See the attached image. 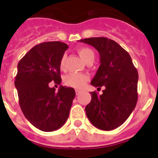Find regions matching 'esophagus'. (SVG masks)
Returning <instances> with one entry per match:
<instances>
[{
    "label": "esophagus",
    "mask_w": 158,
    "mask_h": 158,
    "mask_svg": "<svg viewBox=\"0 0 158 158\" xmlns=\"http://www.w3.org/2000/svg\"><path fill=\"white\" fill-rule=\"evenodd\" d=\"M75 92H76V95H79L81 93V90H78V89H76Z\"/></svg>",
    "instance_id": "1"
}]
</instances>
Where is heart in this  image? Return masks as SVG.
<instances>
[{
    "instance_id": "obj_1",
    "label": "heart",
    "mask_w": 158,
    "mask_h": 158,
    "mask_svg": "<svg viewBox=\"0 0 158 158\" xmlns=\"http://www.w3.org/2000/svg\"><path fill=\"white\" fill-rule=\"evenodd\" d=\"M77 52L85 62H87L89 60H94V52L93 51V50L89 47H80L77 50ZM65 59H66V55L64 54L60 60V68L61 69H63L65 66ZM87 81L88 77L86 75L81 74V73H69L64 78V82L66 85L75 88V89L82 88L85 85V84L87 82Z\"/></svg>"
}]
</instances>
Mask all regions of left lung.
<instances>
[{
	"label": "left lung",
	"instance_id": "left-lung-1",
	"mask_svg": "<svg viewBox=\"0 0 158 158\" xmlns=\"http://www.w3.org/2000/svg\"><path fill=\"white\" fill-rule=\"evenodd\" d=\"M80 42L93 46L100 54V65L91 85L105 87L100 96L90 93L92 100L85 107L86 115L96 127L111 131L121 126L136 106L138 71L130 54L114 40L95 37Z\"/></svg>",
	"mask_w": 158,
	"mask_h": 158
}]
</instances>
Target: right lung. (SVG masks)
Returning a JSON list of instances; mask_svg holds the SVG:
<instances>
[{"label":"right lung","mask_w":158,"mask_h":158,"mask_svg":"<svg viewBox=\"0 0 158 158\" xmlns=\"http://www.w3.org/2000/svg\"><path fill=\"white\" fill-rule=\"evenodd\" d=\"M68 49L62 42H45L32 47L18 63L15 86L20 108L27 120L40 131L51 132L66 122L75 97L74 89L60 85V60Z\"/></svg>","instance_id":"1"}]
</instances>
